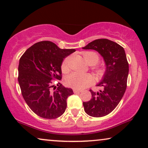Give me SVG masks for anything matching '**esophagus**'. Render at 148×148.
<instances>
[{
	"mask_svg": "<svg viewBox=\"0 0 148 148\" xmlns=\"http://www.w3.org/2000/svg\"><path fill=\"white\" fill-rule=\"evenodd\" d=\"M81 90H76V89H73V92L74 93H80L81 92Z\"/></svg>",
	"mask_w": 148,
	"mask_h": 148,
	"instance_id": "1",
	"label": "esophagus"
}]
</instances>
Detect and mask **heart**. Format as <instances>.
Returning a JSON list of instances; mask_svg holds the SVG:
<instances>
[{
  "instance_id": "heart-1",
  "label": "heart",
  "mask_w": 148,
  "mask_h": 148,
  "mask_svg": "<svg viewBox=\"0 0 148 148\" xmlns=\"http://www.w3.org/2000/svg\"><path fill=\"white\" fill-rule=\"evenodd\" d=\"M84 58L86 62L90 65L97 64L99 60V56L97 53L94 51H86L84 53ZM69 58H65L61 64V69L63 72H66L69 69ZM96 72L98 75L103 74L102 69L97 68ZM94 82L93 77L90 74H81L79 73H72L69 75L66 78V83L69 87L74 89L82 90L90 86Z\"/></svg>"
}]
</instances>
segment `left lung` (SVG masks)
<instances>
[{"label": "left lung", "instance_id": "8db88e82", "mask_svg": "<svg viewBox=\"0 0 148 148\" xmlns=\"http://www.w3.org/2000/svg\"><path fill=\"white\" fill-rule=\"evenodd\" d=\"M83 49L97 51L106 65L103 80L97 85L102 89L97 92L90 90L92 98L83 103L84 111L95 118L107 116L119 104L127 86L128 63L125 51L119 44L107 39H96Z\"/></svg>", "mask_w": 148, "mask_h": 148}]
</instances>
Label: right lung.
Returning a JSON list of instances; mask_svg holds the SVG:
<instances>
[{
    "mask_svg": "<svg viewBox=\"0 0 148 148\" xmlns=\"http://www.w3.org/2000/svg\"><path fill=\"white\" fill-rule=\"evenodd\" d=\"M75 51V49H60L53 42L43 41L34 44L21 56L18 66L21 92L26 104L37 116L55 119L64 114L67 98L73 92L60 82L54 87L53 80L61 79L62 61Z\"/></svg>",
    "mask_w": 148,
    "mask_h": 148,
    "instance_id": "1",
    "label": "right lung"
}]
</instances>
